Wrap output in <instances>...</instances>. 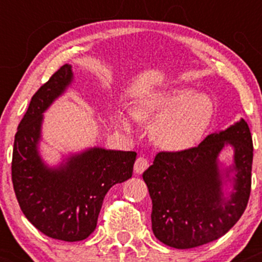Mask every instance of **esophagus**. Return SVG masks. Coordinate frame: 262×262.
<instances>
[{
    "mask_svg": "<svg viewBox=\"0 0 262 262\" xmlns=\"http://www.w3.org/2000/svg\"><path fill=\"white\" fill-rule=\"evenodd\" d=\"M149 166V163H148V160L144 157H138L137 158L136 163H134V171H136L137 173H142L144 170H147V167Z\"/></svg>",
    "mask_w": 262,
    "mask_h": 262,
    "instance_id": "34e87169",
    "label": "esophagus"
}]
</instances>
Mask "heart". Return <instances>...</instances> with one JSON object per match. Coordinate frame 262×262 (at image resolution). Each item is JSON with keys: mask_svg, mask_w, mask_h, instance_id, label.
<instances>
[{"mask_svg": "<svg viewBox=\"0 0 262 262\" xmlns=\"http://www.w3.org/2000/svg\"><path fill=\"white\" fill-rule=\"evenodd\" d=\"M214 114L209 95L195 92L189 87L155 91L142 97L134 109L137 120H156L153 139L158 146L172 152L191 149L202 141ZM121 124L130 128V120L121 118Z\"/></svg>", "mask_w": 262, "mask_h": 262, "instance_id": "heart-1", "label": "heart"}]
</instances>
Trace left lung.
Instances as JSON below:
<instances>
[{
    "instance_id": "1",
    "label": "left lung",
    "mask_w": 262,
    "mask_h": 262,
    "mask_svg": "<svg viewBox=\"0 0 262 262\" xmlns=\"http://www.w3.org/2000/svg\"><path fill=\"white\" fill-rule=\"evenodd\" d=\"M227 145L234 148V162L223 166L219 156ZM252 158V138L244 119L191 149L158 153L143 172L156 238L185 250L224 236L247 207Z\"/></svg>"
}]
</instances>
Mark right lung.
Instances as JSON below:
<instances>
[{
  "label": "right lung",
  "instance_id": "1",
  "mask_svg": "<svg viewBox=\"0 0 262 262\" xmlns=\"http://www.w3.org/2000/svg\"><path fill=\"white\" fill-rule=\"evenodd\" d=\"M73 81L64 64L31 97L15 136L12 184L21 210L46 236L82 241L95 231L110 187L132 178L137 153L91 147L50 167L39 152L43 114Z\"/></svg>",
  "mask_w": 262,
  "mask_h": 262
}]
</instances>
